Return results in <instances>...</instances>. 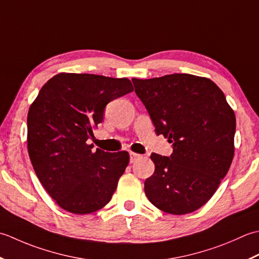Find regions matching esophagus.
Listing matches in <instances>:
<instances>
[{"instance_id": "esophagus-1", "label": "esophagus", "mask_w": 259, "mask_h": 259, "mask_svg": "<svg viewBox=\"0 0 259 259\" xmlns=\"http://www.w3.org/2000/svg\"><path fill=\"white\" fill-rule=\"evenodd\" d=\"M130 157H131V163H134L136 160L140 159L141 155L134 152H130Z\"/></svg>"}]
</instances>
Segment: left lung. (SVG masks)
I'll return each mask as SVG.
<instances>
[{
    "mask_svg": "<svg viewBox=\"0 0 259 259\" xmlns=\"http://www.w3.org/2000/svg\"><path fill=\"white\" fill-rule=\"evenodd\" d=\"M132 81L156 134L173 143L170 156L151 154L155 171L145 180L146 197L166 213L193 212L213 196L233 162L234 110L204 77L173 73Z\"/></svg>",
    "mask_w": 259,
    "mask_h": 259,
    "instance_id": "left-lung-1",
    "label": "left lung"
}]
</instances>
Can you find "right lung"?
Returning a JSON list of instances; mask_svg holds the SVG:
<instances>
[{
  "instance_id": "right-lung-1",
  "label": "right lung",
  "mask_w": 259,
  "mask_h": 259,
  "mask_svg": "<svg viewBox=\"0 0 259 259\" xmlns=\"http://www.w3.org/2000/svg\"><path fill=\"white\" fill-rule=\"evenodd\" d=\"M133 92L127 78L61 72L47 81L28 113V152L39 181L56 203L76 214L105 207L130 154L93 152L87 141L112 100Z\"/></svg>"
}]
</instances>
